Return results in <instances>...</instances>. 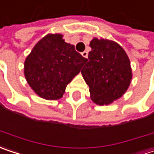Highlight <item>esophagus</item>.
Listing matches in <instances>:
<instances>
[{
	"label": "esophagus",
	"instance_id": "1",
	"mask_svg": "<svg viewBox=\"0 0 154 154\" xmlns=\"http://www.w3.org/2000/svg\"><path fill=\"white\" fill-rule=\"evenodd\" d=\"M81 54H82V56H83V57L87 58V56H88V52H87V51H84Z\"/></svg>",
	"mask_w": 154,
	"mask_h": 154
}]
</instances>
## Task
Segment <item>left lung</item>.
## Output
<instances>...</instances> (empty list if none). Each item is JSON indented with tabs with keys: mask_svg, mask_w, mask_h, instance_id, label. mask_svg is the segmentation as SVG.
I'll return each instance as SVG.
<instances>
[{
	"mask_svg": "<svg viewBox=\"0 0 154 154\" xmlns=\"http://www.w3.org/2000/svg\"><path fill=\"white\" fill-rule=\"evenodd\" d=\"M86 64L81 70L89 86L91 100L97 105H109L128 90L132 70L126 52L118 43L93 38Z\"/></svg>",
	"mask_w": 154,
	"mask_h": 154,
	"instance_id": "obj_1",
	"label": "left lung"
}]
</instances>
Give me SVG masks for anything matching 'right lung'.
Returning a JSON list of instances; mask_svg holds the SVG:
<instances>
[{
	"mask_svg": "<svg viewBox=\"0 0 154 154\" xmlns=\"http://www.w3.org/2000/svg\"><path fill=\"white\" fill-rule=\"evenodd\" d=\"M60 33H48L32 48L24 61L23 73L31 88L38 96L56 100L80 72L86 59L65 42Z\"/></svg>",
	"mask_w": 154,
	"mask_h": 154,
	"instance_id": "obj_1",
	"label": "right lung"
}]
</instances>
